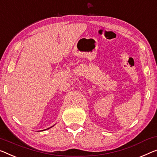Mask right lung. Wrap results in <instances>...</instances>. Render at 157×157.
Returning <instances> with one entry per match:
<instances>
[{"label": "right lung", "mask_w": 157, "mask_h": 157, "mask_svg": "<svg viewBox=\"0 0 157 157\" xmlns=\"http://www.w3.org/2000/svg\"><path fill=\"white\" fill-rule=\"evenodd\" d=\"M48 128H47V129H48Z\"/></svg>", "instance_id": "obj_1"}]
</instances>
